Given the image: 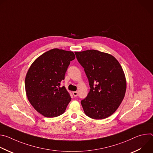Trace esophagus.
I'll list each match as a JSON object with an SVG mask.
<instances>
[{"instance_id": "1", "label": "esophagus", "mask_w": 153, "mask_h": 153, "mask_svg": "<svg viewBox=\"0 0 153 153\" xmlns=\"http://www.w3.org/2000/svg\"><path fill=\"white\" fill-rule=\"evenodd\" d=\"M73 96H74V97H76V96H77L78 93H77V91H73Z\"/></svg>"}]
</instances>
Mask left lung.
<instances>
[{
    "label": "left lung",
    "instance_id": "1",
    "mask_svg": "<svg viewBox=\"0 0 153 153\" xmlns=\"http://www.w3.org/2000/svg\"><path fill=\"white\" fill-rule=\"evenodd\" d=\"M89 81L90 92L81 100L85 114L94 119L112 115L122 103L126 82L123 69L112 55L95 50L75 52Z\"/></svg>",
    "mask_w": 153,
    "mask_h": 153
}]
</instances>
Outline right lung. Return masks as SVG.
Returning a JSON list of instances; mask_svg holds the SVG:
<instances>
[{
  "instance_id": "right-lung-1",
  "label": "right lung",
  "mask_w": 153,
  "mask_h": 153,
  "mask_svg": "<svg viewBox=\"0 0 153 153\" xmlns=\"http://www.w3.org/2000/svg\"><path fill=\"white\" fill-rule=\"evenodd\" d=\"M74 59L73 51L54 48L40 56L30 66L25 82L27 96L43 116L55 117L62 114L71 101L65 87L60 85Z\"/></svg>"
}]
</instances>
